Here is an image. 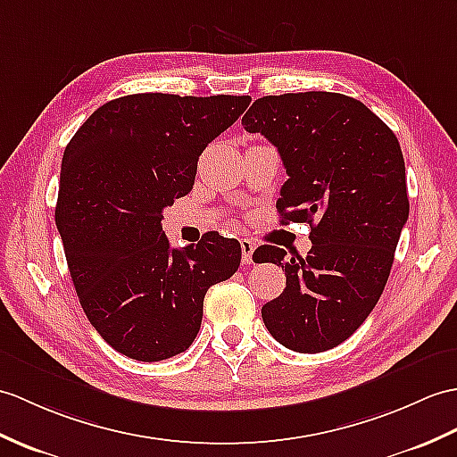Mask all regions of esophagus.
Returning <instances> with one entry per match:
<instances>
[{"instance_id":"1","label":"esophagus","mask_w":457,"mask_h":457,"mask_svg":"<svg viewBox=\"0 0 457 457\" xmlns=\"http://www.w3.org/2000/svg\"><path fill=\"white\" fill-rule=\"evenodd\" d=\"M241 254H243V264L253 262V253H254V243L251 239H241Z\"/></svg>"}]
</instances>
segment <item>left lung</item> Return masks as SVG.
<instances>
[{
    "instance_id": "obj_1",
    "label": "left lung",
    "mask_w": 457,
    "mask_h": 457,
    "mask_svg": "<svg viewBox=\"0 0 457 457\" xmlns=\"http://www.w3.org/2000/svg\"><path fill=\"white\" fill-rule=\"evenodd\" d=\"M241 124L282 157V224L312 226L305 257L286 259L274 245L253 253L286 272V288L262 305V321L286 348L323 353L366 321L386 288L409 218L405 159L389 126L341 93L267 95Z\"/></svg>"
}]
</instances>
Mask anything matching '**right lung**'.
I'll list each match as a JSON object with an SVG mask.
<instances>
[{
    "label": "right lung",
    "instance_id": "right-lung-1",
    "mask_svg": "<svg viewBox=\"0 0 457 457\" xmlns=\"http://www.w3.org/2000/svg\"><path fill=\"white\" fill-rule=\"evenodd\" d=\"M249 103V95H126L95 111L66 145L56 226L83 312L120 354L159 362L185 353L208 288L237 270V239L210 231L171 249L162 220L193 188L200 154Z\"/></svg>",
    "mask_w": 457,
    "mask_h": 457
}]
</instances>
